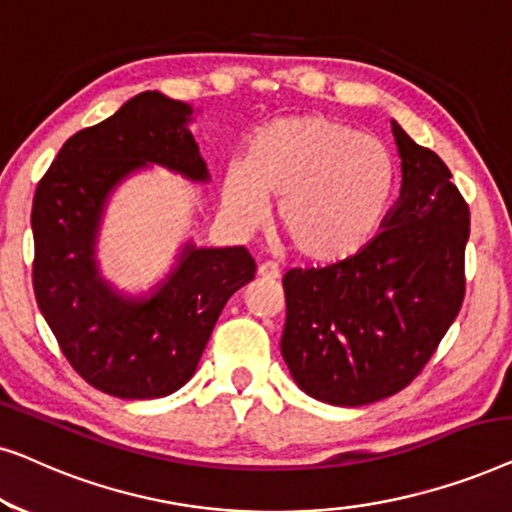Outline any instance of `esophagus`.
<instances>
[{"mask_svg": "<svg viewBox=\"0 0 512 512\" xmlns=\"http://www.w3.org/2000/svg\"><path fill=\"white\" fill-rule=\"evenodd\" d=\"M258 277H263V279H277V277H279L277 263L265 261V263L258 265Z\"/></svg>", "mask_w": 512, "mask_h": 512, "instance_id": "1", "label": "esophagus"}]
</instances>
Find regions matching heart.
<instances>
[{"label":"heart","instance_id":"heart-1","mask_svg":"<svg viewBox=\"0 0 512 512\" xmlns=\"http://www.w3.org/2000/svg\"><path fill=\"white\" fill-rule=\"evenodd\" d=\"M396 191V163L380 139L326 114L284 116L254 137L249 163L226 170L221 202L254 228L277 200L293 254L328 265L354 256L380 228Z\"/></svg>","mask_w":512,"mask_h":512}]
</instances>
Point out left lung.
<instances>
[{"label": "left lung", "instance_id": "obj_1", "mask_svg": "<svg viewBox=\"0 0 512 512\" xmlns=\"http://www.w3.org/2000/svg\"><path fill=\"white\" fill-rule=\"evenodd\" d=\"M401 198L361 251L284 275L282 356L317 401L354 408L415 380L464 303L471 212L452 172L391 121Z\"/></svg>", "mask_w": 512, "mask_h": 512}]
</instances>
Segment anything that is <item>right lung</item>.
<instances>
[{
	"instance_id": "1",
	"label": "right lung",
	"mask_w": 512,
	"mask_h": 512,
	"mask_svg": "<svg viewBox=\"0 0 512 512\" xmlns=\"http://www.w3.org/2000/svg\"><path fill=\"white\" fill-rule=\"evenodd\" d=\"M191 121V104L139 93L69 137L34 193L37 305L76 373L116 398H160L184 387L223 305L256 272L244 247L186 242L149 296H125L102 277L95 258L102 216L130 174L160 165L209 181Z\"/></svg>"
}]
</instances>
